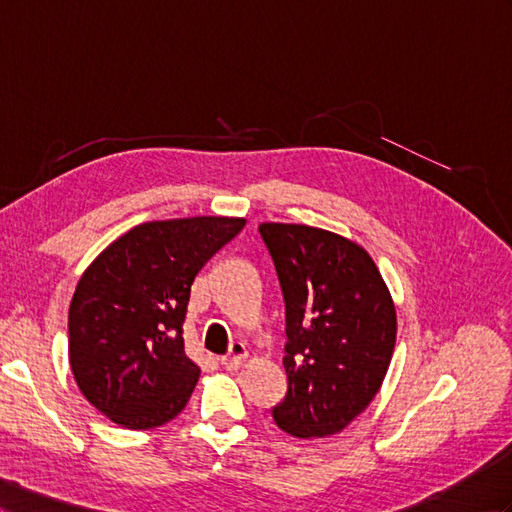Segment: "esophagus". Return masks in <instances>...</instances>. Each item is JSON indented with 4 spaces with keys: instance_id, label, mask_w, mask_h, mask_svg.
Instances as JSON below:
<instances>
[{
    "instance_id": "1",
    "label": "esophagus",
    "mask_w": 512,
    "mask_h": 512,
    "mask_svg": "<svg viewBox=\"0 0 512 512\" xmlns=\"http://www.w3.org/2000/svg\"><path fill=\"white\" fill-rule=\"evenodd\" d=\"M246 357H248L246 346L242 342H233L231 348H229V355L222 357L220 363L225 365V368H229V370H235V368H240Z\"/></svg>"
}]
</instances>
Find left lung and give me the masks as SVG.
I'll return each mask as SVG.
<instances>
[{
    "label": "left lung",
    "mask_w": 512,
    "mask_h": 512,
    "mask_svg": "<svg viewBox=\"0 0 512 512\" xmlns=\"http://www.w3.org/2000/svg\"><path fill=\"white\" fill-rule=\"evenodd\" d=\"M285 303L287 393L272 406L300 439L342 432L368 409L396 346V307L372 257L342 235L259 225Z\"/></svg>",
    "instance_id": "obj_1"
}]
</instances>
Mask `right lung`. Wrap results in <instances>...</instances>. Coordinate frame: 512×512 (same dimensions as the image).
I'll return each instance as SVG.
<instances>
[{
	"instance_id": "add662e5",
	"label": "right lung",
	"mask_w": 512,
	"mask_h": 512,
	"mask_svg": "<svg viewBox=\"0 0 512 512\" xmlns=\"http://www.w3.org/2000/svg\"><path fill=\"white\" fill-rule=\"evenodd\" d=\"M244 218L155 220L114 240L69 307V363L86 400L131 430L162 426L188 404L199 365L183 350V320L199 270Z\"/></svg>"
}]
</instances>
